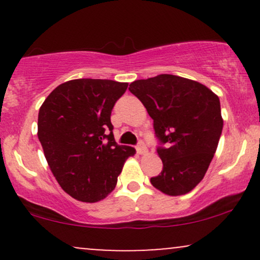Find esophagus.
<instances>
[{
    "label": "esophagus",
    "mask_w": 260,
    "mask_h": 260,
    "mask_svg": "<svg viewBox=\"0 0 260 260\" xmlns=\"http://www.w3.org/2000/svg\"><path fill=\"white\" fill-rule=\"evenodd\" d=\"M136 149H137V153L140 154V155L145 154L148 151L147 150V147H145V144H144V142H143V140H139V143H138V144H137Z\"/></svg>",
    "instance_id": "1"
}]
</instances>
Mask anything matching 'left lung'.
<instances>
[{
    "mask_svg": "<svg viewBox=\"0 0 260 260\" xmlns=\"http://www.w3.org/2000/svg\"><path fill=\"white\" fill-rule=\"evenodd\" d=\"M128 89L154 121L164 166L151 184L165 194H186L203 180L219 144V98L201 83L174 74L136 80Z\"/></svg>",
    "mask_w": 260,
    "mask_h": 260,
    "instance_id": "obj_1",
    "label": "left lung"
}]
</instances>
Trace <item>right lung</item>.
<instances>
[{
  "mask_svg": "<svg viewBox=\"0 0 260 260\" xmlns=\"http://www.w3.org/2000/svg\"><path fill=\"white\" fill-rule=\"evenodd\" d=\"M127 83L82 78L58 85L39 110L38 137L53 176L74 199L95 203L112 192L134 148L113 138L111 112Z\"/></svg>",
  "mask_w": 260,
  "mask_h": 260,
  "instance_id": "obj_1",
  "label": "right lung"
}]
</instances>
